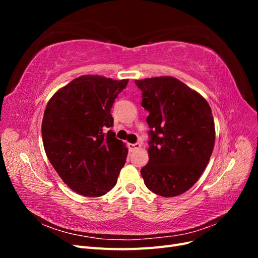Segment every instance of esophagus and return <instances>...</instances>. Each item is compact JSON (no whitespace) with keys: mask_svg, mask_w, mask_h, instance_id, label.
Listing matches in <instances>:
<instances>
[{"mask_svg":"<svg viewBox=\"0 0 258 258\" xmlns=\"http://www.w3.org/2000/svg\"><path fill=\"white\" fill-rule=\"evenodd\" d=\"M128 147H129V150H130L131 152H134V151H137V150H139V148L141 147V144H140V143H135V144H128Z\"/></svg>","mask_w":258,"mask_h":258,"instance_id":"34e87169","label":"esophagus"}]
</instances>
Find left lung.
Segmentation results:
<instances>
[{
  "label": "left lung",
  "instance_id": "left-lung-1",
  "mask_svg": "<svg viewBox=\"0 0 258 258\" xmlns=\"http://www.w3.org/2000/svg\"><path fill=\"white\" fill-rule=\"evenodd\" d=\"M148 111V163L141 169L146 187L162 197L188 190L212 155L215 127L207 100L172 76L135 82Z\"/></svg>",
  "mask_w": 258,
  "mask_h": 258
}]
</instances>
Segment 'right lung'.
<instances>
[{"instance_id": "1", "label": "right lung", "mask_w": 258, "mask_h": 258, "mask_svg": "<svg viewBox=\"0 0 258 258\" xmlns=\"http://www.w3.org/2000/svg\"><path fill=\"white\" fill-rule=\"evenodd\" d=\"M128 80L83 75L48 101L42 121L46 155L73 191L100 197L117 183L128 148L115 138L111 108Z\"/></svg>"}]
</instances>
